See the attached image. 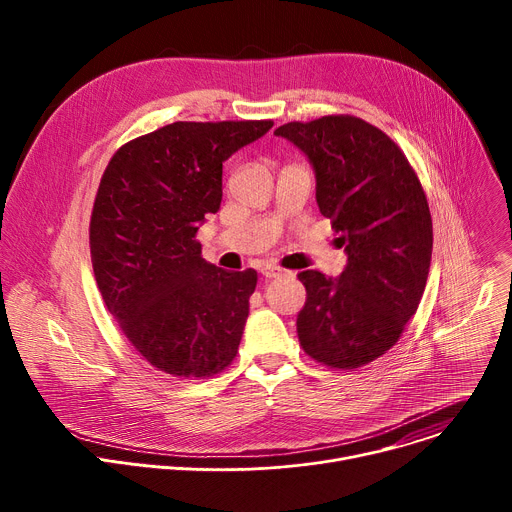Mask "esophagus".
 Here are the masks:
<instances>
[{
	"instance_id": "1",
	"label": "esophagus",
	"mask_w": 512,
	"mask_h": 512,
	"mask_svg": "<svg viewBox=\"0 0 512 512\" xmlns=\"http://www.w3.org/2000/svg\"><path fill=\"white\" fill-rule=\"evenodd\" d=\"M261 273L271 279V277H279V275L283 273V269H281V267H275V265H263V267H261Z\"/></svg>"
}]
</instances>
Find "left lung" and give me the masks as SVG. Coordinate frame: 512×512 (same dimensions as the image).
<instances>
[{
    "mask_svg": "<svg viewBox=\"0 0 512 512\" xmlns=\"http://www.w3.org/2000/svg\"><path fill=\"white\" fill-rule=\"evenodd\" d=\"M275 135L310 158L320 212L348 253L338 279L298 273L300 346L330 369L364 367L397 344L423 296L433 247L423 186L399 145L360 117L291 121Z\"/></svg>",
    "mask_w": 512,
    "mask_h": 512,
    "instance_id": "obj_1",
    "label": "left lung"
}]
</instances>
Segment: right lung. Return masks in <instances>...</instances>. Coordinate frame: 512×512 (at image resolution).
Returning <instances> with one entry per match:
<instances>
[{"instance_id": "add662e5", "label": "right lung", "mask_w": 512, "mask_h": 512, "mask_svg": "<svg viewBox=\"0 0 512 512\" xmlns=\"http://www.w3.org/2000/svg\"><path fill=\"white\" fill-rule=\"evenodd\" d=\"M261 121H176L113 154L89 245L97 287L129 344L180 379L223 373L237 356L257 271L200 257L196 233L221 208L223 162L265 135Z\"/></svg>"}]
</instances>
